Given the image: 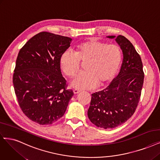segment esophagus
I'll return each instance as SVG.
<instances>
[{
    "instance_id": "obj_1",
    "label": "esophagus",
    "mask_w": 160,
    "mask_h": 160,
    "mask_svg": "<svg viewBox=\"0 0 160 160\" xmlns=\"http://www.w3.org/2000/svg\"><path fill=\"white\" fill-rule=\"evenodd\" d=\"M80 92H81V91H80L79 90H78V89H74V90H73V92H74L75 95L79 94V93Z\"/></svg>"
}]
</instances>
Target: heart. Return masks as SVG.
<instances>
[{"label": "heart", "instance_id": "heart-1", "mask_svg": "<svg viewBox=\"0 0 160 160\" xmlns=\"http://www.w3.org/2000/svg\"><path fill=\"white\" fill-rule=\"evenodd\" d=\"M122 59L119 46L91 39L77 46L75 53L65 51L59 65L66 75L73 78L79 70L80 62L85 64L84 72L77 76L71 85L78 89H91L109 84L118 73Z\"/></svg>", "mask_w": 160, "mask_h": 160}]
</instances>
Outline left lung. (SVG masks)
Returning <instances> with one entry per match:
<instances>
[{
	"label": "left lung",
	"instance_id": "8db88e82",
	"mask_svg": "<svg viewBox=\"0 0 160 160\" xmlns=\"http://www.w3.org/2000/svg\"><path fill=\"white\" fill-rule=\"evenodd\" d=\"M115 39L123 53L119 73L103 91L92 94L87 112L91 122L102 128H114L126 122L134 113L139 102L144 74L140 55L123 36H108Z\"/></svg>",
	"mask_w": 160,
	"mask_h": 160
}]
</instances>
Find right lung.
I'll return each mask as SVG.
<instances>
[{
	"label": "right lung",
	"instance_id": "1",
	"mask_svg": "<svg viewBox=\"0 0 160 160\" xmlns=\"http://www.w3.org/2000/svg\"><path fill=\"white\" fill-rule=\"evenodd\" d=\"M69 37L42 32L21 48L13 75L15 94L26 117L42 125L62 118L72 90L66 89L59 59L70 46Z\"/></svg>",
	"mask_w": 160,
	"mask_h": 160
}]
</instances>
